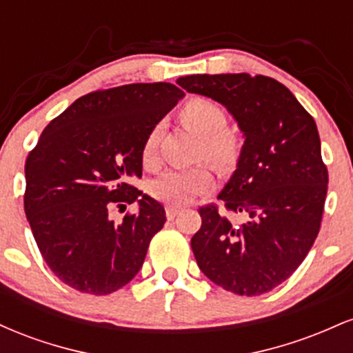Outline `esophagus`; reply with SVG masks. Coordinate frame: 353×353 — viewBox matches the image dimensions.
Returning a JSON list of instances; mask_svg holds the SVG:
<instances>
[{
    "label": "esophagus",
    "instance_id": "obj_1",
    "mask_svg": "<svg viewBox=\"0 0 353 353\" xmlns=\"http://www.w3.org/2000/svg\"><path fill=\"white\" fill-rule=\"evenodd\" d=\"M179 212L181 208H176V205H168V208H165V216H168V219H174Z\"/></svg>",
    "mask_w": 353,
    "mask_h": 353
}]
</instances>
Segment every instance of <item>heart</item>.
<instances>
[{
	"label": "heart",
	"mask_w": 353,
	"mask_h": 353,
	"mask_svg": "<svg viewBox=\"0 0 353 353\" xmlns=\"http://www.w3.org/2000/svg\"><path fill=\"white\" fill-rule=\"evenodd\" d=\"M179 117L182 124L201 136L199 156H205L217 164H228L237 151V137L224 128V109L208 98H192L181 108ZM161 125H154L145 136L141 157L148 168L157 164V144H159ZM212 188V174L205 165H196L182 171H168L151 184V190L157 199L168 204L181 205L197 194Z\"/></svg>",
	"instance_id": "heart-1"
}]
</instances>
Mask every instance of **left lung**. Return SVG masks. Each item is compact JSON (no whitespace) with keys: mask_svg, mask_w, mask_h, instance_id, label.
<instances>
[{"mask_svg":"<svg viewBox=\"0 0 353 353\" xmlns=\"http://www.w3.org/2000/svg\"><path fill=\"white\" fill-rule=\"evenodd\" d=\"M177 84L225 106L245 137L217 196L225 210L199 209L202 225L190 239L197 265L229 292H269L302 264L322 222L329 172L317 124L267 76L192 74Z\"/></svg>","mask_w":353,"mask_h":353,"instance_id":"1","label":"left lung"}]
</instances>
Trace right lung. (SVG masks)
<instances>
[{"mask_svg":"<svg viewBox=\"0 0 353 353\" xmlns=\"http://www.w3.org/2000/svg\"><path fill=\"white\" fill-rule=\"evenodd\" d=\"M184 92L137 83L89 92L44 128L24 165V212L52 274L83 294L108 295L139 272L164 208L131 184L143 176L149 131ZM138 202L119 225L114 205Z\"/></svg>","mask_w":353,"mask_h":353,"instance_id":"1","label":"right lung"}]
</instances>
